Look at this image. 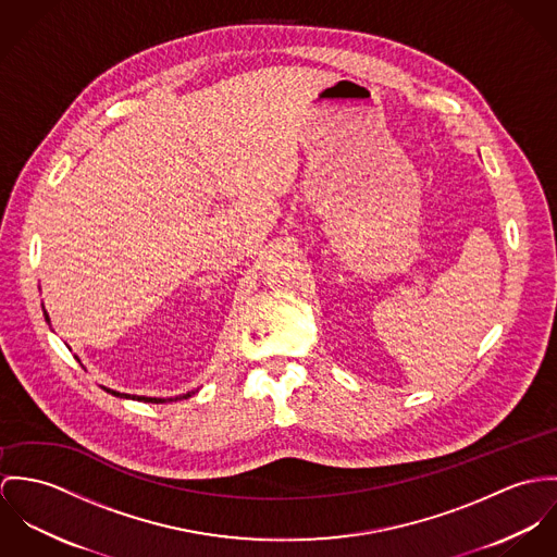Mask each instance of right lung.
I'll use <instances>...</instances> for the list:
<instances>
[{
  "label": "right lung",
  "instance_id": "right-lung-1",
  "mask_svg": "<svg viewBox=\"0 0 557 557\" xmlns=\"http://www.w3.org/2000/svg\"><path fill=\"white\" fill-rule=\"evenodd\" d=\"M45 318H47V322H49V315H47V311H45ZM109 393H113L115 397H127V395H122V393H117V391H111V388H107ZM184 397H189V393L184 395ZM132 399H138V401H153V404H162V401H166V399H156V397H132Z\"/></svg>",
  "mask_w": 557,
  "mask_h": 557
}]
</instances>
